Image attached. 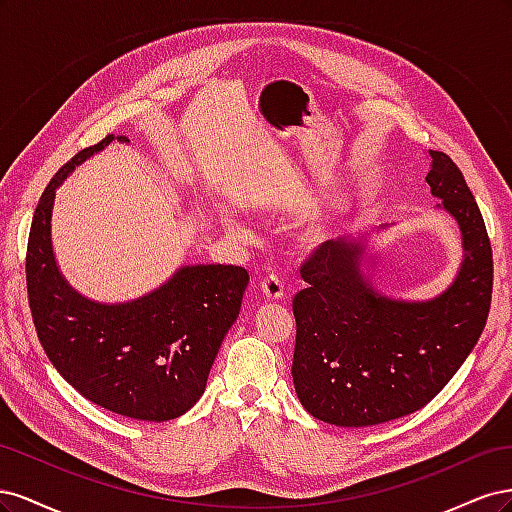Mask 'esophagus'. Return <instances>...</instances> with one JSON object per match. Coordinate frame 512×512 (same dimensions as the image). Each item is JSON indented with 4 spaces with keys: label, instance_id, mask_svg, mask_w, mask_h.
<instances>
[{
    "label": "esophagus",
    "instance_id": "obj_1",
    "mask_svg": "<svg viewBox=\"0 0 512 512\" xmlns=\"http://www.w3.org/2000/svg\"><path fill=\"white\" fill-rule=\"evenodd\" d=\"M260 292L265 301H280L284 297V282L277 275H269L262 280Z\"/></svg>",
    "mask_w": 512,
    "mask_h": 512
}]
</instances>
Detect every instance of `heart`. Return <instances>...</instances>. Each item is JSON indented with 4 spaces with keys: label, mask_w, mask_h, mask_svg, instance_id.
Instances as JSON below:
<instances>
[{
    "label": "heart",
    "mask_w": 512,
    "mask_h": 512,
    "mask_svg": "<svg viewBox=\"0 0 512 512\" xmlns=\"http://www.w3.org/2000/svg\"><path fill=\"white\" fill-rule=\"evenodd\" d=\"M226 226H228V230H230L235 237H239V239H250V230H247L241 222L230 220ZM327 237H329V228H327V226H318V228L312 232V239H314V241H322V239H327Z\"/></svg>",
    "instance_id": "obj_1"
}]
</instances>
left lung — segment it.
<instances>
[{
	"instance_id": "obj_1",
	"label": "left lung",
	"mask_w": 512,
	"mask_h": 512,
	"mask_svg": "<svg viewBox=\"0 0 512 512\" xmlns=\"http://www.w3.org/2000/svg\"><path fill=\"white\" fill-rule=\"evenodd\" d=\"M427 183L461 232L463 260L438 297L401 301L365 275L367 245L322 243L305 260L309 284L292 301V382L303 408L337 427L395 421L427 406L468 359L485 329L493 288L487 228L457 164L429 151Z\"/></svg>"
}]
</instances>
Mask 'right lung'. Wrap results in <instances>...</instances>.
<instances>
[{
    "label": "right lung",
    "instance_id": "obj_1",
    "mask_svg": "<svg viewBox=\"0 0 512 512\" xmlns=\"http://www.w3.org/2000/svg\"><path fill=\"white\" fill-rule=\"evenodd\" d=\"M115 136L57 170L27 241V294L40 344L61 376L94 404L136 421H170L205 393L211 365L235 324L250 275L232 265H185L126 303H100L61 275L51 243L55 190ZM119 143H130L117 136Z\"/></svg>",
    "mask_w": 512,
    "mask_h": 512
}]
</instances>
